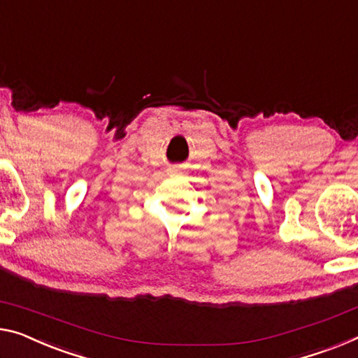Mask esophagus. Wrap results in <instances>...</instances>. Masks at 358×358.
<instances>
[{"label":"esophagus","mask_w":358,"mask_h":358,"mask_svg":"<svg viewBox=\"0 0 358 358\" xmlns=\"http://www.w3.org/2000/svg\"><path fill=\"white\" fill-rule=\"evenodd\" d=\"M169 171H171L173 174H180V173H182V168H180V166H173L171 169H169Z\"/></svg>","instance_id":"esophagus-1"}]
</instances>
